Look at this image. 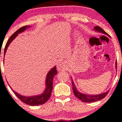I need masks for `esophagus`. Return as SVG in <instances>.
<instances>
[{
    "mask_svg": "<svg viewBox=\"0 0 122 122\" xmlns=\"http://www.w3.org/2000/svg\"><path fill=\"white\" fill-rule=\"evenodd\" d=\"M56 68H57L58 71H64V70L66 69V63L63 61H61L58 62L57 64V66H56Z\"/></svg>",
    "mask_w": 122,
    "mask_h": 122,
    "instance_id": "esophagus-1",
    "label": "esophagus"
}]
</instances>
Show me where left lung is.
Segmentation results:
<instances>
[{
	"mask_svg": "<svg viewBox=\"0 0 122 122\" xmlns=\"http://www.w3.org/2000/svg\"><path fill=\"white\" fill-rule=\"evenodd\" d=\"M94 30L96 31V32L101 33L102 34H104L105 35L109 36V34H108L106 31L102 29L99 26H95L94 28ZM117 61H116V69L117 70ZM71 82H72V86H73V93L75 95V96L78 99L81 100V101L83 102H86V103H89V102H94L100 101V100L102 99L103 98H104L108 94V92H109V90L107 91L106 92L102 93L101 94H84V93H81L78 91L77 88H76V85L74 84V81H73L72 78L71 77Z\"/></svg>",
	"mask_w": 122,
	"mask_h": 122,
	"instance_id": "8db88e82",
	"label": "left lung"
}]
</instances>
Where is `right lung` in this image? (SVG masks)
Masks as SVG:
<instances>
[{
    "instance_id": "1",
    "label": "right lung",
    "mask_w": 122,
    "mask_h": 122,
    "mask_svg": "<svg viewBox=\"0 0 122 122\" xmlns=\"http://www.w3.org/2000/svg\"><path fill=\"white\" fill-rule=\"evenodd\" d=\"M31 26H23L18 30L17 31H16L12 36H11L6 43L5 47L4 49V55L5 54L6 50L8 49V47L9 46V44H10V43L14 40L15 38H16V36H17L18 34L23 32L27 28H30ZM57 74V71L56 69V66H54V67L51 68V69L49 71V72L48 73L47 75L46 76V88L44 92L41 94L36 95V96H24L22 95L19 94L15 91L13 90L12 88H11V86H9L10 87L12 90L15 96L20 100L21 101H22L23 103H25V104L29 105V106H39V105H42L44 104L45 103H46L48 99H49L50 97L51 96V91L53 89V80L54 76Z\"/></svg>"
}]
</instances>
